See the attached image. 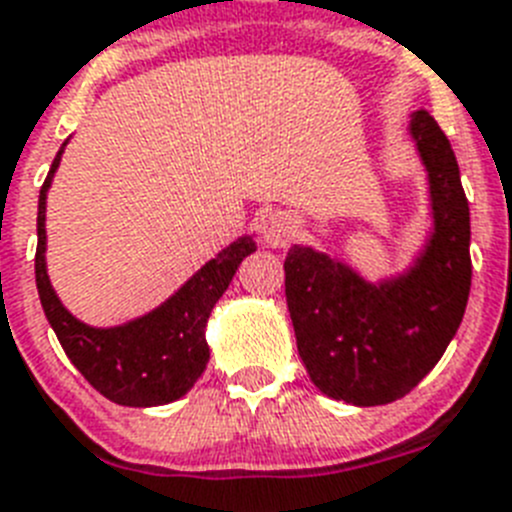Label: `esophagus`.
Segmentation results:
<instances>
[{
    "instance_id": "1",
    "label": "esophagus",
    "mask_w": 512,
    "mask_h": 512,
    "mask_svg": "<svg viewBox=\"0 0 512 512\" xmlns=\"http://www.w3.org/2000/svg\"><path fill=\"white\" fill-rule=\"evenodd\" d=\"M296 231H299V221L286 211H268L260 221L262 242L268 244V247H275V250L291 244V239L296 237Z\"/></svg>"
}]
</instances>
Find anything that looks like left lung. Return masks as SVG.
<instances>
[{
	"label": "left lung",
	"instance_id": "1",
	"mask_svg": "<svg viewBox=\"0 0 512 512\" xmlns=\"http://www.w3.org/2000/svg\"><path fill=\"white\" fill-rule=\"evenodd\" d=\"M428 172L430 229L404 273L379 283L314 247L286 255V301L311 381L332 399L376 407L402 399L446 353L471 288L469 203L446 133L428 110L410 118Z\"/></svg>",
	"mask_w": 512,
	"mask_h": 512
}]
</instances>
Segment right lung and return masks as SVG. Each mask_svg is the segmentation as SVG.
<instances>
[{
	"mask_svg": "<svg viewBox=\"0 0 512 512\" xmlns=\"http://www.w3.org/2000/svg\"><path fill=\"white\" fill-rule=\"evenodd\" d=\"M61 144L38 198V250L35 286L48 324L59 337L69 361L79 368L102 397L123 407H157L185 397L201 379L208 363L206 324L211 309L224 296L239 262L257 250L250 234L231 242L208 260L170 299L115 327H92L61 304L46 270V195L59 170Z\"/></svg>",
	"mask_w": 512,
	"mask_h": 512,
	"instance_id": "right-lung-1",
	"label": "right lung"
}]
</instances>
